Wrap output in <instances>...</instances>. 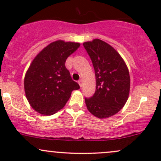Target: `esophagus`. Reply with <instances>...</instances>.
<instances>
[{"label":"esophagus","instance_id":"obj_1","mask_svg":"<svg viewBox=\"0 0 161 161\" xmlns=\"http://www.w3.org/2000/svg\"><path fill=\"white\" fill-rule=\"evenodd\" d=\"M82 79H79V82H78V83H79V86H80V87H82Z\"/></svg>","mask_w":161,"mask_h":161}]
</instances>
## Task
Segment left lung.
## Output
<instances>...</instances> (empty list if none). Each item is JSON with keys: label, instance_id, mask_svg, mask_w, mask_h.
<instances>
[{"label": "left lung", "instance_id": "1", "mask_svg": "<svg viewBox=\"0 0 161 161\" xmlns=\"http://www.w3.org/2000/svg\"><path fill=\"white\" fill-rule=\"evenodd\" d=\"M85 49L94 66L96 86L91 98H85L89 112L98 118H107L125 106L130 92L128 66L111 45L99 39L85 42Z\"/></svg>", "mask_w": 161, "mask_h": 161}]
</instances>
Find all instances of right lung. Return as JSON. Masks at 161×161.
Here are the masks:
<instances>
[{"mask_svg": "<svg viewBox=\"0 0 161 161\" xmlns=\"http://www.w3.org/2000/svg\"><path fill=\"white\" fill-rule=\"evenodd\" d=\"M80 43L56 40L43 48L30 65L24 77V91L31 106L43 115L63 108L79 86L72 79L65 63Z\"/></svg>", "mask_w": 161, "mask_h": 161, "instance_id": "1", "label": "right lung"}]
</instances>
